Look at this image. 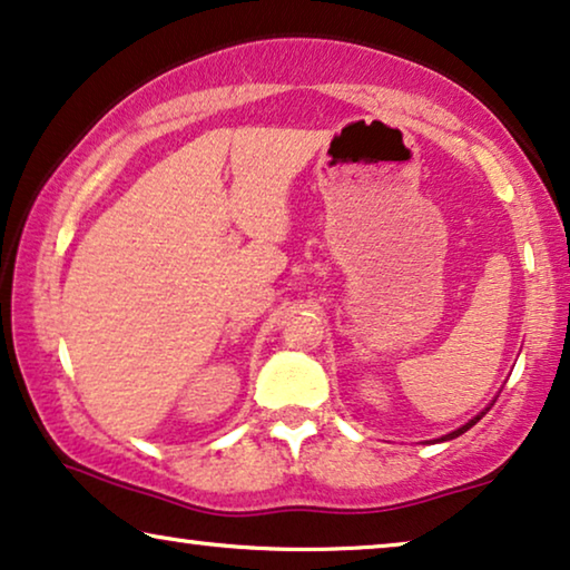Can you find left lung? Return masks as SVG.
I'll list each match as a JSON object with an SVG mask.
<instances>
[{
	"label": "left lung",
	"instance_id": "obj_1",
	"mask_svg": "<svg viewBox=\"0 0 570 570\" xmlns=\"http://www.w3.org/2000/svg\"><path fill=\"white\" fill-rule=\"evenodd\" d=\"M483 415H485V413H480V415H478V419H472L470 423H464V426H462V429H456V431H452V434H449V436H444V439H454V436H460V434H464V431H468V429H472V426H475V423H478L480 419H483Z\"/></svg>",
	"mask_w": 570,
	"mask_h": 570
}]
</instances>
